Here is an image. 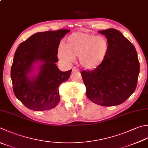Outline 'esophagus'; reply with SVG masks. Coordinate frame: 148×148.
<instances>
[{
    "mask_svg": "<svg viewBox=\"0 0 148 148\" xmlns=\"http://www.w3.org/2000/svg\"><path fill=\"white\" fill-rule=\"evenodd\" d=\"M77 71H78V69L76 67H75V66H74V67L72 68V72H77Z\"/></svg>",
    "mask_w": 148,
    "mask_h": 148,
    "instance_id": "1",
    "label": "esophagus"
}]
</instances>
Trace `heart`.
<instances>
[{
  "mask_svg": "<svg viewBox=\"0 0 148 148\" xmlns=\"http://www.w3.org/2000/svg\"><path fill=\"white\" fill-rule=\"evenodd\" d=\"M110 50L108 39L86 32L78 31L70 34L64 45L58 49L59 58L66 63L79 57V64L86 70H94L105 62Z\"/></svg>",
  "mask_w": 148,
  "mask_h": 148,
  "instance_id": "b5f03b06",
  "label": "heart"
}]
</instances>
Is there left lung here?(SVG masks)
I'll use <instances>...</instances> for the list:
<instances>
[{"mask_svg":"<svg viewBox=\"0 0 148 148\" xmlns=\"http://www.w3.org/2000/svg\"><path fill=\"white\" fill-rule=\"evenodd\" d=\"M105 35L110 50L105 62L93 71H83L82 76L86 96L92 102L104 106L124 103L137 87L140 71L134 45L119 31L110 28L98 31Z\"/></svg>","mask_w":148,"mask_h":148,"instance_id":"obj_1","label":"left lung"}]
</instances>
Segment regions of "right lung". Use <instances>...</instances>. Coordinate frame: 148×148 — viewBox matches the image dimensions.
<instances>
[{"instance_id": "1", "label": "right lung", "mask_w": 148, "mask_h": 148, "mask_svg": "<svg viewBox=\"0 0 148 148\" xmlns=\"http://www.w3.org/2000/svg\"><path fill=\"white\" fill-rule=\"evenodd\" d=\"M70 30L39 32L17 47L11 69L14 94L27 108L48 110L58 104V86L71 76L56 63L60 40Z\"/></svg>"}]
</instances>
